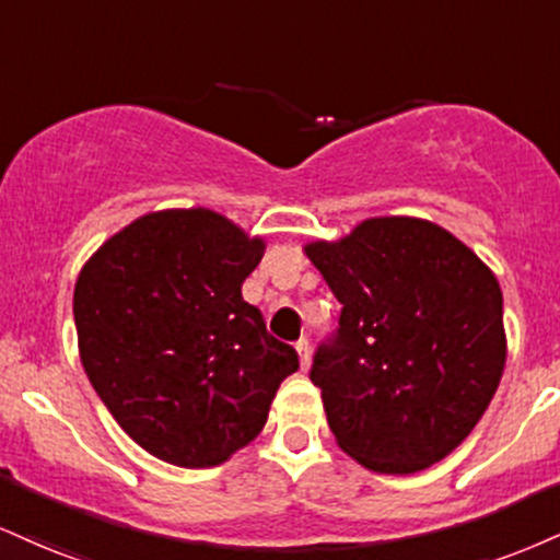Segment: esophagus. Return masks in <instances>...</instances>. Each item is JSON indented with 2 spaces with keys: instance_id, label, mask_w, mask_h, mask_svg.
<instances>
[{
  "instance_id": "1",
  "label": "esophagus",
  "mask_w": 560,
  "mask_h": 560,
  "mask_svg": "<svg viewBox=\"0 0 560 560\" xmlns=\"http://www.w3.org/2000/svg\"><path fill=\"white\" fill-rule=\"evenodd\" d=\"M298 357H300V368L307 370L310 368V341L302 336L298 341Z\"/></svg>"
}]
</instances>
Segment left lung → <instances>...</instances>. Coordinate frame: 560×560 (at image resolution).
Instances as JSON below:
<instances>
[{
	"label": "left lung",
	"instance_id": "left-lung-1",
	"mask_svg": "<svg viewBox=\"0 0 560 560\" xmlns=\"http://www.w3.org/2000/svg\"><path fill=\"white\" fill-rule=\"evenodd\" d=\"M305 255L341 302L310 381L341 451L381 475L446 459L472 433L506 368L495 273L454 234L378 215Z\"/></svg>",
	"mask_w": 560,
	"mask_h": 560
}]
</instances>
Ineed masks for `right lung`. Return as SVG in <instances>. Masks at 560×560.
I'll return each instance as SVG.
<instances>
[{"label": "right lung", "instance_id": "right-lung-1", "mask_svg": "<svg viewBox=\"0 0 560 560\" xmlns=\"http://www.w3.org/2000/svg\"><path fill=\"white\" fill-rule=\"evenodd\" d=\"M262 253V237L211 208H166L119 229L80 268V362L119 428L156 459L224 464L258 438L300 368L242 300Z\"/></svg>", "mask_w": 560, "mask_h": 560}]
</instances>
